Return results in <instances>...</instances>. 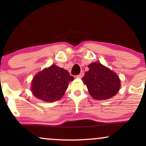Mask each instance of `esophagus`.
Masks as SVG:
<instances>
[{
  "label": "esophagus",
  "mask_w": 146,
  "mask_h": 146,
  "mask_svg": "<svg viewBox=\"0 0 146 146\" xmlns=\"http://www.w3.org/2000/svg\"><path fill=\"white\" fill-rule=\"evenodd\" d=\"M84 76V73H80L78 75H77V78H82Z\"/></svg>",
  "instance_id": "1"
}]
</instances>
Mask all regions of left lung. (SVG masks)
Instances as JSON below:
<instances>
[{"label": "left lung", "instance_id": "1", "mask_svg": "<svg viewBox=\"0 0 146 146\" xmlns=\"http://www.w3.org/2000/svg\"><path fill=\"white\" fill-rule=\"evenodd\" d=\"M88 67L82 80L95 100H108L118 93L121 84L115 72L99 62L91 63Z\"/></svg>", "mask_w": 146, "mask_h": 146}]
</instances>
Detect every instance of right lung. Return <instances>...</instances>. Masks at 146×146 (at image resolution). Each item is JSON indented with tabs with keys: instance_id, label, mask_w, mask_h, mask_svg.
Segmentation results:
<instances>
[{
	"instance_id": "right-lung-1",
	"label": "right lung",
	"mask_w": 146,
	"mask_h": 146,
	"mask_svg": "<svg viewBox=\"0 0 146 146\" xmlns=\"http://www.w3.org/2000/svg\"><path fill=\"white\" fill-rule=\"evenodd\" d=\"M73 80V77L66 70L53 64L35 75L31 82V92L38 99L53 102L62 98L68 83Z\"/></svg>"
}]
</instances>
